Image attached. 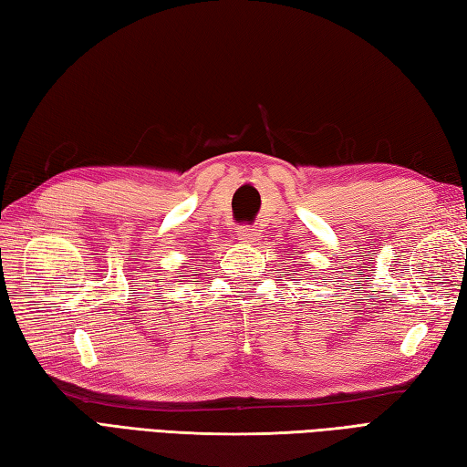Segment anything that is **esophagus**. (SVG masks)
I'll return each mask as SVG.
<instances>
[{
    "label": "esophagus",
    "mask_w": 467,
    "mask_h": 467,
    "mask_svg": "<svg viewBox=\"0 0 467 467\" xmlns=\"http://www.w3.org/2000/svg\"><path fill=\"white\" fill-rule=\"evenodd\" d=\"M237 240L242 244H254L258 240V230H254L250 225H242L240 230H237Z\"/></svg>",
    "instance_id": "esophagus-1"
}]
</instances>
